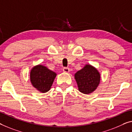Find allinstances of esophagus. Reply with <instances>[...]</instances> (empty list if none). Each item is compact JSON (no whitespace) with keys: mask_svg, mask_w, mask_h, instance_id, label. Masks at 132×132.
<instances>
[{"mask_svg":"<svg viewBox=\"0 0 132 132\" xmlns=\"http://www.w3.org/2000/svg\"><path fill=\"white\" fill-rule=\"evenodd\" d=\"M63 70L64 72L68 73L69 72V68H66V67H64V68H63Z\"/></svg>","mask_w":132,"mask_h":132,"instance_id":"1","label":"esophagus"}]
</instances>
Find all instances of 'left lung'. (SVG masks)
Returning a JSON list of instances; mask_svg holds the SVG:
<instances>
[{
	"label": "left lung",
	"instance_id": "1",
	"mask_svg": "<svg viewBox=\"0 0 132 132\" xmlns=\"http://www.w3.org/2000/svg\"><path fill=\"white\" fill-rule=\"evenodd\" d=\"M79 91L88 94L93 92L99 85L100 75L95 68L87 64L75 75Z\"/></svg>",
	"mask_w": 132,
	"mask_h": 132
}]
</instances>
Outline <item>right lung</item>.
Wrapping results in <instances>:
<instances>
[{
	"label": "right lung",
	"mask_w": 132,
	"mask_h": 132,
	"mask_svg": "<svg viewBox=\"0 0 132 132\" xmlns=\"http://www.w3.org/2000/svg\"><path fill=\"white\" fill-rule=\"evenodd\" d=\"M56 76V73L42 65L34 67L30 72L32 85L42 92H46L50 89Z\"/></svg>",
	"instance_id": "right-lung-1"
}]
</instances>
